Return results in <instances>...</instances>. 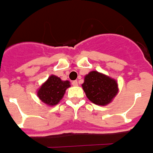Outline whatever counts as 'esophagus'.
I'll list each match as a JSON object with an SVG mask.
<instances>
[{
	"instance_id": "esophagus-1",
	"label": "esophagus",
	"mask_w": 153,
	"mask_h": 153,
	"mask_svg": "<svg viewBox=\"0 0 153 153\" xmlns=\"http://www.w3.org/2000/svg\"><path fill=\"white\" fill-rule=\"evenodd\" d=\"M72 85H74V86H78V85H79V82H78V81H77V80L73 81Z\"/></svg>"
}]
</instances>
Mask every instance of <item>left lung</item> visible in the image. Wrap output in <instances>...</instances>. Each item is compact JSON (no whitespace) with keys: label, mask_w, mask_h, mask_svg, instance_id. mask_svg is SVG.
<instances>
[{"label":"left lung","mask_w":153,"mask_h":153,"mask_svg":"<svg viewBox=\"0 0 153 153\" xmlns=\"http://www.w3.org/2000/svg\"><path fill=\"white\" fill-rule=\"evenodd\" d=\"M82 87L87 98L98 105L110 104L118 93L116 80L97 71H91L85 75Z\"/></svg>","instance_id":"1"}]
</instances>
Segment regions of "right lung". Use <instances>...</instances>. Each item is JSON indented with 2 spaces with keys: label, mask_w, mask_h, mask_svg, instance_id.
Instances as JSON below:
<instances>
[{
  "label": "right lung",
  "mask_w": 153,
  "mask_h": 153,
  "mask_svg": "<svg viewBox=\"0 0 153 153\" xmlns=\"http://www.w3.org/2000/svg\"><path fill=\"white\" fill-rule=\"evenodd\" d=\"M68 87H70L68 80L63 81L58 76L51 75L38 89L37 96L42 102L53 106L62 100Z\"/></svg>",
  "instance_id": "obj_1"
}]
</instances>
